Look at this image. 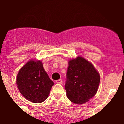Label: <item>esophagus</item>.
<instances>
[{"label":"esophagus","instance_id":"obj_1","mask_svg":"<svg viewBox=\"0 0 124 124\" xmlns=\"http://www.w3.org/2000/svg\"><path fill=\"white\" fill-rule=\"evenodd\" d=\"M56 83L57 84H62V83H63V81H62L61 79L56 80Z\"/></svg>","mask_w":124,"mask_h":124}]
</instances>
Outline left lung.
Returning a JSON list of instances; mask_svg holds the SVG:
<instances>
[{
	"mask_svg": "<svg viewBox=\"0 0 124 124\" xmlns=\"http://www.w3.org/2000/svg\"><path fill=\"white\" fill-rule=\"evenodd\" d=\"M100 83V75L94 66L81 56L69 61L65 88L72 102H86L96 94Z\"/></svg>",
	"mask_w": 124,
	"mask_h": 124,
	"instance_id": "obj_1",
	"label": "left lung"
}]
</instances>
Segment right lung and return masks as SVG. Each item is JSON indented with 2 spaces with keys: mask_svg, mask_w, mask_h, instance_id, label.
Here are the masks:
<instances>
[{
  "mask_svg": "<svg viewBox=\"0 0 124 124\" xmlns=\"http://www.w3.org/2000/svg\"><path fill=\"white\" fill-rule=\"evenodd\" d=\"M17 84L25 99L33 103H40L48 97L54 83L45 71L41 61L30 60L20 70Z\"/></svg>",
  "mask_w": 124,
  "mask_h": 124,
  "instance_id": "obj_1",
  "label": "right lung"
}]
</instances>
